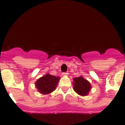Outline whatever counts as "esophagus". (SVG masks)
<instances>
[{
	"label": "esophagus",
	"mask_w": 125,
	"mask_h": 125,
	"mask_svg": "<svg viewBox=\"0 0 125 125\" xmlns=\"http://www.w3.org/2000/svg\"><path fill=\"white\" fill-rule=\"evenodd\" d=\"M62 76H68V73H62Z\"/></svg>",
	"instance_id": "34e87169"
}]
</instances>
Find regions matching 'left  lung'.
<instances>
[{
    "mask_svg": "<svg viewBox=\"0 0 125 125\" xmlns=\"http://www.w3.org/2000/svg\"><path fill=\"white\" fill-rule=\"evenodd\" d=\"M73 89L79 95L87 96L91 89V85L87 79L82 76L73 79Z\"/></svg>",
    "mask_w": 125,
    "mask_h": 125,
    "instance_id": "left-lung-1",
    "label": "left lung"
}]
</instances>
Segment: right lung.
Instances as JSON below:
<instances>
[{"instance_id":"add662e5","label":"right lung","mask_w":125,"mask_h":125,"mask_svg":"<svg viewBox=\"0 0 125 125\" xmlns=\"http://www.w3.org/2000/svg\"><path fill=\"white\" fill-rule=\"evenodd\" d=\"M61 78L58 76H52L50 74L41 77L36 81L35 85L38 91L42 94L51 93L56 89Z\"/></svg>"}]
</instances>
